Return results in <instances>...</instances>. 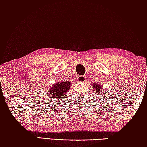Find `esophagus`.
<instances>
[{
	"label": "esophagus",
	"instance_id": "esophagus-1",
	"mask_svg": "<svg viewBox=\"0 0 147 147\" xmlns=\"http://www.w3.org/2000/svg\"><path fill=\"white\" fill-rule=\"evenodd\" d=\"M78 82H84L86 80V77L84 76H78Z\"/></svg>",
	"mask_w": 147,
	"mask_h": 147
}]
</instances>
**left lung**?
<instances>
[{
    "instance_id": "left-lung-1",
    "label": "left lung",
    "mask_w": 147,
    "mask_h": 147,
    "mask_svg": "<svg viewBox=\"0 0 147 147\" xmlns=\"http://www.w3.org/2000/svg\"><path fill=\"white\" fill-rule=\"evenodd\" d=\"M93 89L94 90H94V91H95V93L96 94H99L100 95H101V92H102V86H100V85H99V84H98V83L97 84H94V86H93ZM103 94V96L104 95V94Z\"/></svg>"
}]
</instances>
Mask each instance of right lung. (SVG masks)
I'll return each instance as SVG.
<instances>
[{
	"label": "right lung",
	"instance_id": "obj_1",
	"mask_svg": "<svg viewBox=\"0 0 147 147\" xmlns=\"http://www.w3.org/2000/svg\"><path fill=\"white\" fill-rule=\"evenodd\" d=\"M71 83L69 82H62L56 83L49 90V97L53 99H63L65 97V94L70 89Z\"/></svg>",
	"mask_w": 147,
	"mask_h": 147
}]
</instances>
